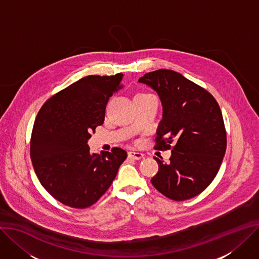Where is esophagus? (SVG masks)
<instances>
[{"instance_id": "esophagus-1", "label": "esophagus", "mask_w": 259, "mask_h": 259, "mask_svg": "<svg viewBox=\"0 0 259 259\" xmlns=\"http://www.w3.org/2000/svg\"><path fill=\"white\" fill-rule=\"evenodd\" d=\"M129 157L134 159V160H140L144 158V154L143 153H139V152H129L128 153Z\"/></svg>"}]
</instances>
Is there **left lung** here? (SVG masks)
<instances>
[{
  "label": "left lung",
  "mask_w": 259,
  "mask_h": 259,
  "mask_svg": "<svg viewBox=\"0 0 259 259\" xmlns=\"http://www.w3.org/2000/svg\"><path fill=\"white\" fill-rule=\"evenodd\" d=\"M157 92L163 107L155 149L171 150L151 180L156 189L172 200L200 194L219 171L226 151V131L216 99L172 70L159 69L138 79Z\"/></svg>",
  "instance_id": "left-lung-1"
}]
</instances>
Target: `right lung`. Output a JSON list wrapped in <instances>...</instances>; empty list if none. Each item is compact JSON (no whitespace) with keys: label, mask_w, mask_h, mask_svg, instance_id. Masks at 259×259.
<instances>
[{"label":"right lung","mask_w":259,"mask_h":259,"mask_svg":"<svg viewBox=\"0 0 259 259\" xmlns=\"http://www.w3.org/2000/svg\"><path fill=\"white\" fill-rule=\"evenodd\" d=\"M122 78V73L85 76L57 93L37 114L30 148L33 167L44 189L63 204L84 208L97 202L127 158L121 148L97 155L88 146Z\"/></svg>","instance_id":"1"}]
</instances>
